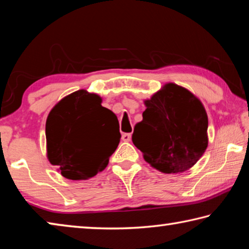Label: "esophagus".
Instances as JSON below:
<instances>
[{
  "mask_svg": "<svg viewBox=\"0 0 249 249\" xmlns=\"http://www.w3.org/2000/svg\"><path fill=\"white\" fill-rule=\"evenodd\" d=\"M130 140H132V134L130 133H124L123 135H122V141L129 142Z\"/></svg>",
  "mask_w": 249,
  "mask_h": 249,
  "instance_id": "esophagus-1",
  "label": "esophagus"
}]
</instances>
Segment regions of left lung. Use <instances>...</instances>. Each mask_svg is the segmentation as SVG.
I'll return each mask as SVG.
<instances>
[{
    "label": "left lung",
    "instance_id": "1",
    "mask_svg": "<svg viewBox=\"0 0 249 249\" xmlns=\"http://www.w3.org/2000/svg\"><path fill=\"white\" fill-rule=\"evenodd\" d=\"M142 121L132 136L151 167L163 174L190 169L208 147V115L190 91L167 83L145 101Z\"/></svg>",
    "mask_w": 249,
    "mask_h": 249
}]
</instances>
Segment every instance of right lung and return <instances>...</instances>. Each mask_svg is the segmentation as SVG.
<instances>
[{"label": "right lung", "instance_id": "add662e5", "mask_svg": "<svg viewBox=\"0 0 249 249\" xmlns=\"http://www.w3.org/2000/svg\"><path fill=\"white\" fill-rule=\"evenodd\" d=\"M98 94L79 90L54 105L46 122L47 157L70 180H87L102 171L121 140L116 115Z\"/></svg>", "mask_w": 249, "mask_h": 249}]
</instances>
